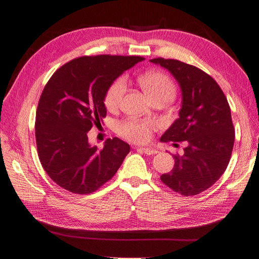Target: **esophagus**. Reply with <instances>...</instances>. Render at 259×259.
<instances>
[{"instance_id":"esophagus-1","label":"esophagus","mask_w":259,"mask_h":259,"mask_svg":"<svg viewBox=\"0 0 259 259\" xmlns=\"http://www.w3.org/2000/svg\"><path fill=\"white\" fill-rule=\"evenodd\" d=\"M137 150L144 152L146 155H155V153H157V150L152 147H139L137 148Z\"/></svg>"}]
</instances>
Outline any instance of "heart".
<instances>
[{
  "mask_svg": "<svg viewBox=\"0 0 259 259\" xmlns=\"http://www.w3.org/2000/svg\"><path fill=\"white\" fill-rule=\"evenodd\" d=\"M125 84L126 82L124 76H120L109 87L106 98H104V103H106L108 109L113 110L119 106L125 91ZM140 84L151 100L164 95L174 97L176 93L174 81L170 79V76L160 72V71H155V72H149L142 75L140 78ZM157 125V121L152 119L142 121L129 120L120 123L118 129L119 133L125 138L136 142H145L150 138L151 131L155 130Z\"/></svg>",
  "mask_w": 259,
  "mask_h": 259,
  "instance_id": "heart-1",
  "label": "heart"
}]
</instances>
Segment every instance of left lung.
I'll return each mask as SVG.
<instances>
[{
    "mask_svg": "<svg viewBox=\"0 0 259 259\" xmlns=\"http://www.w3.org/2000/svg\"><path fill=\"white\" fill-rule=\"evenodd\" d=\"M150 62L168 70L181 91L179 118L160 141L188 144L183 156H174L171 172L160 179L180 195H198L222 177L232 156L235 129L228 101L217 82L194 65L162 58Z\"/></svg>",
    "mask_w": 259,
    "mask_h": 259,
    "instance_id": "left-lung-1",
    "label": "left lung"
}]
</instances>
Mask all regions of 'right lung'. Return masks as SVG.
<instances>
[{
  "label": "right lung",
  "instance_id": "right-lung-1",
  "mask_svg": "<svg viewBox=\"0 0 259 259\" xmlns=\"http://www.w3.org/2000/svg\"><path fill=\"white\" fill-rule=\"evenodd\" d=\"M141 57H82L65 63L49 80L37 104L35 139L38 158L50 178L73 194H91L111 179L130 151L119 138L103 149L87 134L107 115L106 93L114 80Z\"/></svg>",
  "mask_w": 259,
  "mask_h": 259
}]
</instances>
